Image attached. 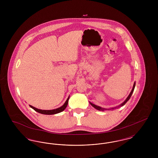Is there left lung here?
Returning <instances> with one entry per match:
<instances>
[{"label":"left lung","mask_w":158,"mask_h":158,"mask_svg":"<svg viewBox=\"0 0 158 158\" xmlns=\"http://www.w3.org/2000/svg\"><path fill=\"white\" fill-rule=\"evenodd\" d=\"M135 85V83H134V85H133V89H132V90L131 91L130 94H129V95L128 96V97L127 98V99L124 101V102L121 104V106H123V105H124V104L127 102L129 100V99H130V97H131V95H132V94H133V91H134ZM90 105H92L93 107H94L95 108H96V109H97V110H102V111H104V110H111V109H106V108H101V106H99L95 105V104H92L91 102H90ZM112 109H114V108H112Z\"/></svg>","instance_id":"8db88e82"}]
</instances>
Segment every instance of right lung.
<instances>
[{"label":"right lung","mask_w":158,"mask_h":158,"mask_svg":"<svg viewBox=\"0 0 158 158\" xmlns=\"http://www.w3.org/2000/svg\"><path fill=\"white\" fill-rule=\"evenodd\" d=\"M69 97L67 99L66 101L65 102V103L64 104V105L63 106H61L60 108H57V109H55V110H40V109H38L36 108L31 105H30L31 107L34 109L35 111H37L38 113H41V114H46V115H52V114H57V113H60L63 111H64L65 110V108H66L67 105L68 104V101H69Z\"/></svg>","instance_id":"right-lung-1"}]
</instances>
